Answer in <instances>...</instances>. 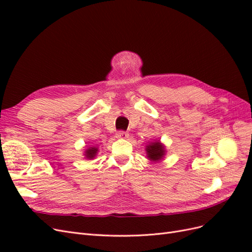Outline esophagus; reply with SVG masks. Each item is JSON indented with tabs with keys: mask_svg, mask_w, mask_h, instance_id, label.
Instances as JSON below:
<instances>
[{
	"mask_svg": "<svg viewBox=\"0 0 252 252\" xmlns=\"http://www.w3.org/2000/svg\"><path fill=\"white\" fill-rule=\"evenodd\" d=\"M127 136H128V133L125 132V131L120 130V131L117 132V138H118V139H126Z\"/></svg>",
	"mask_w": 252,
	"mask_h": 252,
	"instance_id": "34e87169",
	"label": "esophagus"
}]
</instances>
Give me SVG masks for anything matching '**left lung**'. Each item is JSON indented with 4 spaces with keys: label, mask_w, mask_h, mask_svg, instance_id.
<instances>
[{
    "label": "left lung",
    "mask_w": 252,
    "mask_h": 252,
    "mask_svg": "<svg viewBox=\"0 0 252 252\" xmlns=\"http://www.w3.org/2000/svg\"><path fill=\"white\" fill-rule=\"evenodd\" d=\"M145 150H146L147 158L151 162L161 161L166 154L165 146L162 143H159L158 141L151 142L150 144H148L146 148H145Z\"/></svg>",
    "instance_id": "8db88e82"
}]
</instances>
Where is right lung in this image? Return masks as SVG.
Segmentation results:
<instances>
[{
    "mask_svg": "<svg viewBox=\"0 0 252 252\" xmlns=\"http://www.w3.org/2000/svg\"><path fill=\"white\" fill-rule=\"evenodd\" d=\"M97 147H88L86 150H85V158H89V159H93L95 158L96 154H97Z\"/></svg>",
    "mask_w": 252,
    "mask_h": 252,
    "instance_id": "add662e5",
    "label": "right lung"
}]
</instances>
